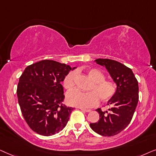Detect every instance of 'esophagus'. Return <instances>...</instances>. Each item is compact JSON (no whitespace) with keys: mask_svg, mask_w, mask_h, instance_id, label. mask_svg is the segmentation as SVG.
<instances>
[{"mask_svg":"<svg viewBox=\"0 0 156 156\" xmlns=\"http://www.w3.org/2000/svg\"><path fill=\"white\" fill-rule=\"evenodd\" d=\"M83 112H84V113H89V112L91 111V110H89V109H84V108H81L80 109Z\"/></svg>","mask_w":156,"mask_h":156,"instance_id":"34e87169","label":"esophagus"}]
</instances>
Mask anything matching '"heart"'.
<instances>
[{
  "instance_id": "b5f03b06",
  "label": "heart",
  "mask_w": 156,
  "mask_h": 156,
  "mask_svg": "<svg viewBox=\"0 0 156 156\" xmlns=\"http://www.w3.org/2000/svg\"><path fill=\"white\" fill-rule=\"evenodd\" d=\"M86 74L93 80L88 88V90L91 91H70L66 95V101L68 104L81 108H88L96 105L99 99L102 102H107L115 95L117 89L115 83L113 80H105L103 72L96 68H88L86 70ZM76 76L75 71H71L66 75L63 81L64 88L70 90L74 88Z\"/></svg>"
}]
</instances>
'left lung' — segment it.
Segmentation results:
<instances>
[{
    "instance_id": "obj_1",
    "label": "left lung",
    "mask_w": 156,
    "mask_h": 156,
    "mask_svg": "<svg viewBox=\"0 0 156 156\" xmlns=\"http://www.w3.org/2000/svg\"><path fill=\"white\" fill-rule=\"evenodd\" d=\"M94 62L105 68L117 89L115 95L107 102L111 105L108 109L110 113L96 109L100 119L96 123H90V126L98 134L113 136L125 129L131 121L138 102V80L132 70L119 62L103 58Z\"/></svg>"
}]
</instances>
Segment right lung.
Returning <instances> with one entry per match:
<instances>
[{
  "label": "right lung",
  "mask_w": 156,
  "mask_h": 156,
  "mask_svg": "<svg viewBox=\"0 0 156 156\" xmlns=\"http://www.w3.org/2000/svg\"><path fill=\"white\" fill-rule=\"evenodd\" d=\"M76 67L52 60L28 66L20 77L17 95L25 120L31 129L44 136L65 128L73 108L63 104V81Z\"/></svg>",
  "instance_id": "add662e5"
}]
</instances>
